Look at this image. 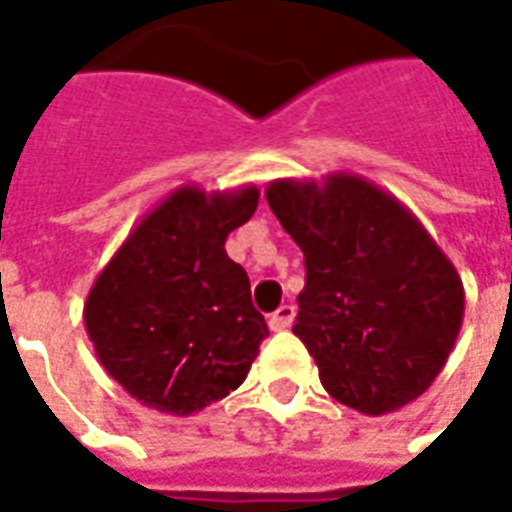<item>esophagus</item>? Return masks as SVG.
<instances>
[{
  "label": "esophagus",
  "mask_w": 512,
  "mask_h": 512,
  "mask_svg": "<svg viewBox=\"0 0 512 512\" xmlns=\"http://www.w3.org/2000/svg\"><path fill=\"white\" fill-rule=\"evenodd\" d=\"M296 318V307L293 304H282L271 318H268V326L274 329V332H282V329H288L290 323Z\"/></svg>",
  "instance_id": "obj_1"
}]
</instances>
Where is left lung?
Masks as SVG:
<instances>
[{"instance_id":"8db88e82","label":"left lung","mask_w":512,"mask_h":512,"mask_svg":"<svg viewBox=\"0 0 512 512\" xmlns=\"http://www.w3.org/2000/svg\"><path fill=\"white\" fill-rule=\"evenodd\" d=\"M271 211L299 244L307 285L293 334L343 406L381 417L428 389L463 323V282L414 213L351 172L279 178Z\"/></svg>"}]
</instances>
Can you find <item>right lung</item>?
<instances>
[{
  "instance_id": "add662e5",
  "label": "right lung",
  "mask_w": 512,
  "mask_h": 512,
  "mask_svg": "<svg viewBox=\"0 0 512 512\" xmlns=\"http://www.w3.org/2000/svg\"><path fill=\"white\" fill-rule=\"evenodd\" d=\"M257 200V186H180L95 277L84 301L87 337L142 406L189 417L244 384L268 326L224 241L252 219Z\"/></svg>"
}]
</instances>
